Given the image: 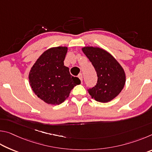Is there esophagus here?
Here are the masks:
<instances>
[{"mask_svg":"<svg viewBox=\"0 0 152 152\" xmlns=\"http://www.w3.org/2000/svg\"><path fill=\"white\" fill-rule=\"evenodd\" d=\"M78 77L79 78V79L80 80L81 82L82 83V80H83V76H82V74H79V75L78 76Z\"/></svg>","mask_w":152,"mask_h":152,"instance_id":"1","label":"esophagus"}]
</instances>
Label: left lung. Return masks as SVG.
<instances>
[{
    "label": "left lung",
    "mask_w": 152,
    "mask_h": 152,
    "mask_svg": "<svg viewBox=\"0 0 152 152\" xmlns=\"http://www.w3.org/2000/svg\"><path fill=\"white\" fill-rule=\"evenodd\" d=\"M96 72V85L88 90L95 101L108 102L119 95L125 86V71L113 56L103 49L84 47L82 49Z\"/></svg>",
    "instance_id": "1"
}]
</instances>
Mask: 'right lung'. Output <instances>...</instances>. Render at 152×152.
I'll return each instance as SVG.
<instances>
[{
	"instance_id": "1",
	"label": "right lung",
	"mask_w": 152,
	"mask_h": 152,
	"mask_svg": "<svg viewBox=\"0 0 152 152\" xmlns=\"http://www.w3.org/2000/svg\"><path fill=\"white\" fill-rule=\"evenodd\" d=\"M67 47H56L45 51L29 72L30 86L37 96L48 104H60L69 96L74 86L80 84L70 74L64 61Z\"/></svg>"
}]
</instances>
